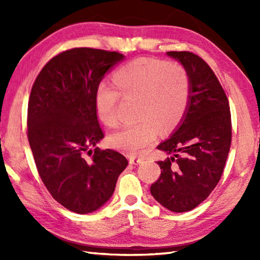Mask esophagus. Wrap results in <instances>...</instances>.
I'll list each match as a JSON object with an SVG mask.
<instances>
[{"label":"esophagus","mask_w":260,"mask_h":260,"mask_svg":"<svg viewBox=\"0 0 260 260\" xmlns=\"http://www.w3.org/2000/svg\"><path fill=\"white\" fill-rule=\"evenodd\" d=\"M142 161H143V159H142V158H140V157H134V156H132V157H129V163H131V164H134V165H137V164H140V163H142Z\"/></svg>","instance_id":"34e87169"}]
</instances>
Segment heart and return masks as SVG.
I'll return each mask as SVG.
<instances>
[{
	"instance_id": "1",
	"label": "heart",
	"mask_w": 260,
	"mask_h": 260,
	"mask_svg": "<svg viewBox=\"0 0 260 260\" xmlns=\"http://www.w3.org/2000/svg\"><path fill=\"white\" fill-rule=\"evenodd\" d=\"M114 85L106 81L96 87L93 102L98 118L106 126L118 124L120 93L137 98L139 123L126 126L109 136V144L135 155L155 141L159 129L169 133L187 112L191 99V77L183 64L167 60L140 58L124 64L114 75Z\"/></svg>"
}]
</instances>
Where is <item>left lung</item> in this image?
Returning <instances> with one entry per match:
<instances>
[{
    "label": "left lung",
    "instance_id": "1",
    "mask_svg": "<svg viewBox=\"0 0 260 260\" xmlns=\"http://www.w3.org/2000/svg\"><path fill=\"white\" fill-rule=\"evenodd\" d=\"M191 77V99L180 127L157 146L172 154L158 161L161 175L151 185L154 199L173 212L194 209L221 178L231 145L227 95L209 64L189 51H169Z\"/></svg>",
    "mask_w": 260,
    "mask_h": 260
}]
</instances>
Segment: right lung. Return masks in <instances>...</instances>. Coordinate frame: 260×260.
I'll return each mask as SVG.
<instances>
[{
  "mask_svg": "<svg viewBox=\"0 0 260 260\" xmlns=\"http://www.w3.org/2000/svg\"><path fill=\"white\" fill-rule=\"evenodd\" d=\"M124 58L102 49H69L49 60L32 86L27 139L38 173L54 200L76 213L106 203L128 164L114 150H90L104 137L93 102L96 87Z\"/></svg>",
  "mask_w": 260,
  "mask_h": 260,
  "instance_id": "obj_1",
  "label": "right lung"
}]
</instances>
